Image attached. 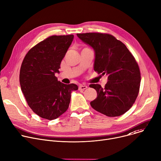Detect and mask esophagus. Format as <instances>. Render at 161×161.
I'll list each match as a JSON object with an SVG mask.
<instances>
[{
	"label": "esophagus",
	"mask_w": 161,
	"mask_h": 161,
	"mask_svg": "<svg viewBox=\"0 0 161 161\" xmlns=\"http://www.w3.org/2000/svg\"><path fill=\"white\" fill-rule=\"evenodd\" d=\"M87 88V85H81L79 86V89L80 90H84V89H86Z\"/></svg>",
	"instance_id": "34e87169"
}]
</instances>
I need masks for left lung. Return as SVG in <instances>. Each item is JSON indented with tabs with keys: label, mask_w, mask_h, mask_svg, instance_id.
I'll return each mask as SVG.
<instances>
[{
	"label": "left lung",
	"mask_w": 161,
	"mask_h": 161,
	"mask_svg": "<svg viewBox=\"0 0 161 161\" xmlns=\"http://www.w3.org/2000/svg\"><path fill=\"white\" fill-rule=\"evenodd\" d=\"M77 36L94 51V71L108 76L104 88L98 84L89 85L97 92L91 107L110 117L124 114L132 107L140 89L141 72L134 57L122 42L111 35L85 33Z\"/></svg>",
	"instance_id": "obj_1"
}]
</instances>
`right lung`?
Here are the masks:
<instances>
[{
  "label": "right lung",
  "mask_w": 161,
  "mask_h": 161,
  "mask_svg": "<svg viewBox=\"0 0 161 161\" xmlns=\"http://www.w3.org/2000/svg\"><path fill=\"white\" fill-rule=\"evenodd\" d=\"M74 35L52 36L31 48L21 65L19 81L30 108L42 119L54 120L69 108L76 84H64L56 73L70 46Z\"/></svg>",
  "instance_id": "obj_1"
}]
</instances>
